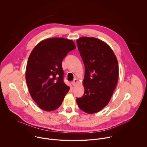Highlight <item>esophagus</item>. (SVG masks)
Here are the masks:
<instances>
[{"label": "esophagus", "instance_id": "obj_1", "mask_svg": "<svg viewBox=\"0 0 147 147\" xmlns=\"http://www.w3.org/2000/svg\"><path fill=\"white\" fill-rule=\"evenodd\" d=\"M78 80H77V79H76V78H75L74 80V81L72 82V85L73 86H76V85H77V84L78 83Z\"/></svg>", "mask_w": 147, "mask_h": 147}]
</instances>
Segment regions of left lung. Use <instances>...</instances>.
<instances>
[{"mask_svg":"<svg viewBox=\"0 0 147 147\" xmlns=\"http://www.w3.org/2000/svg\"><path fill=\"white\" fill-rule=\"evenodd\" d=\"M85 66L84 94L77 99L81 110L92 114L109 103L118 81L119 65L115 54L104 41L82 36L76 40Z\"/></svg>","mask_w":147,"mask_h":147,"instance_id":"1","label":"left lung"}]
</instances>
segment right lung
Returning a JSON list of instances; mask_svg holds the SVG:
<instances>
[{
  "instance_id": "right-lung-1",
  "label": "right lung",
  "mask_w": 147,
  "mask_h": 147,
  "mask_svg": "<svg viewBox=\"0 0 147 147\" xmlns=\"http://www.w3.org/2000/svg\"><path fill=\"white\" fill-rule=\"evenodd\" d=\"M76 48L72 40L51 38L41 40L31 52L26 80L32 98L41 109H57L69 92L70 87L63 81L62 60Z\"/></svg>"
}]
</instances>
